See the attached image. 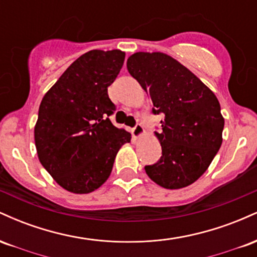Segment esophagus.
I'll list each match as a JSON object with an SVG mask.
<instances>
[{
    "mask_svg": "<svg viewBox=\"0 0 257 257\" xmlns=\"http://www.w3.org/2000/svg\"><path fill=\"white\" fill-rule=\"evenodd\" d=\"M132 134L135 139H139V138L143 137L144 134H145V129H144V126L141 124H137L134 126V128H133Z\"/></svg>",
    "mask_w": 257,
    "mask_h": 257,
    "instance_id": "obj_1",
    "label": "esophagus"
}]
</instances>
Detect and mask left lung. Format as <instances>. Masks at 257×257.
<instances>
[{
    "mask_svg": "<svg viewBox=\"0 0 257 257\" xmlns=\"http://www.w3.org/2000/svg\"><path fill=\"white\" fill-rule=\"evenodd\" d=\"M126 69L152 100L153 113H163L156 137L162 157L145 172L153 182L178 190L206 172L222 144L225 119L215 94L178 60L161 52H138Z\"/></svg>",
    "mask_w": 257,
    "mask_h": 257,
    "instance_id": "obj_1",
    "label": "left lung"
}]
</instances>
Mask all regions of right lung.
Returning <instances> with one entry per match:
<instances>
[{"label":"right lung","mask_w":257,"mask_h":257,"mask_svg":"<svg viewBox=\"0 0 257 257\" xmlns=\"http://www.w3.org/2000/svg\"><path fill=\"white\" fill-rule=\"evenodd\" d=\"M119 49L84 53L44 94L35 124V145L44 169L69 192L98 190L108 179L117 152L131 133L108 119L107 87L124 63Z\"/></svg>","instance_id":"add662e5"}]
</instances>
